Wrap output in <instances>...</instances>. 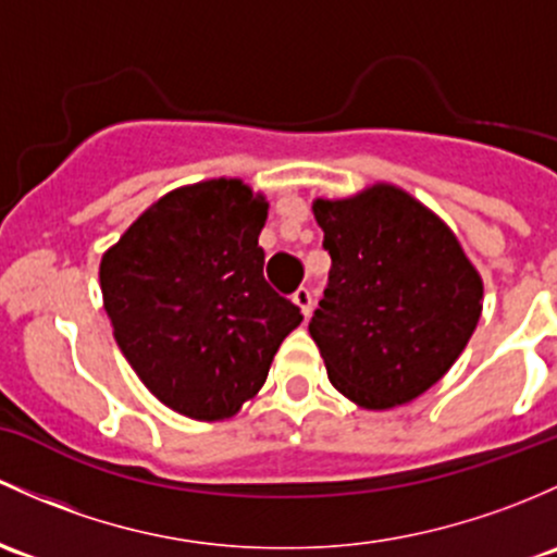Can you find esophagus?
<instances>
[{
    "instance_id": "esophagus-1",
    "label": "esophagus",
    "mask_w": 557,
    "mask_h": 557,
    "mask_svg": "<svg viewBox=\"0 0 557 557\" xmlns=\"http://www.w3.org/2000/svg\"><path fill=\"white\" fill-rule=\"evenodd\" d=\"M292 300H295L297 306L302 308V313H306V317H308V313H311V308H313V292L308 289V286H300V289H297L295 295H292Z\"/></svg>"
}]
</instances>
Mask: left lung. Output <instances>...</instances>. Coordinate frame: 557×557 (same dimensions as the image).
<instances>
[{"label": "left lung", "mask_w": 557, "mask_h": 557, "mask_svg": "<svg viewBox=\"0 0 557 557\" xmlns=\"http://www.w3.org/2000/svg\"><path fill=\"white\" fill-rule=\"evenodd\" d=\"M313 214L332 268L308 332L332 386L372 410L410 403L472 337L483 281L448 227L397 187L317 200Z\"/></svg>", "instance_id": "left-lung-1"}]
</instances>
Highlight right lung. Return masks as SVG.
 <instances>
[{
	"instance_id": "add662e5",
	"label": "right lung",
	"mask_w": 557,
	"mask_h": 557,
	"mask_svg": "<svg viewBox=\"0 0 557 557\" xmlns=\"http://www.w3.org/2000/svg\"><path fill=\"white\" fill-rule=\"evenodd\" d=\"M265 216V200L238 180L200 182L160 198L101 260L120 351L182 416H236L302 321L262 273Z\"/></svg>"
}]
</instances>
